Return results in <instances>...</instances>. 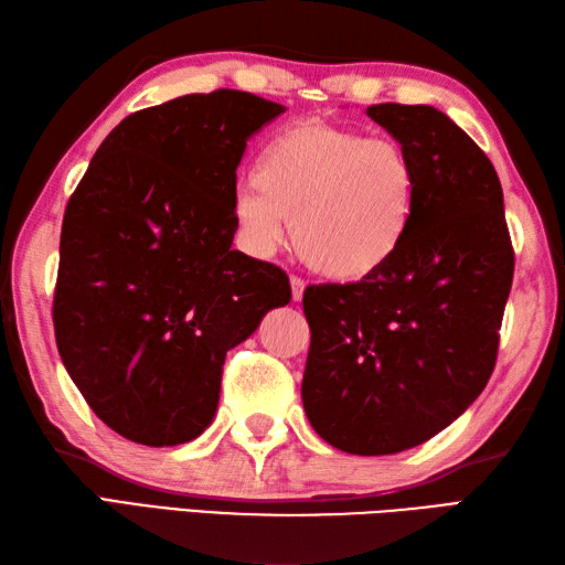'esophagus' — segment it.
<instances>
[{"mask_svg":"<svg viewBox=\"0 0 565 565\" xmlns=\"http://www.w3.org/2000/svg\"><path fill=\"white\" fill-rule=\"evenodd\" d=\"M303 289H306V281L301 279V276H291V296H294V301H301Z\"/></svg>","mask_w":565,"mask_h":565,"instance_id":"34e87169","label":"esophagus"}]
</instances>
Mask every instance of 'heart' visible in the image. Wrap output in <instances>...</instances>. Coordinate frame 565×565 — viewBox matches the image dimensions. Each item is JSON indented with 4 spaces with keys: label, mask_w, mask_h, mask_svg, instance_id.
<instances>
[{
    "label": "heart",
    "mask_w": 565,
    "mask_h": 565,
    "mask_svg": "<svg viewBox=\"0 0 565 565\" xmlns=\"http://www.w3.org/2000/svg\"><path fill=\"white\" fill-rule=\"evenodd\" d=\"M417 172L393 138H366L328 121L294 124L239 186L233 215L255 257L284 245L286 225L310 269L334 281H364L398 255L413 225Z\"/></svg>",
    "instance_id": "b5f03b06"
}]
</instances>
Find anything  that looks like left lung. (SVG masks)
I'll list each match as a JSON object with an SVG mask.
<instances>
[{
  "instance_id": "left-lung-1",
  "label": "left lung",
  "mask_w": 565,
  "mask_h": 565,
  "mask_svg": "<svg viewBox=\"0 0 565 565\" xmlns=\"http://www.w3.org/2000/svg\"><path fill=\"white\" fill-rule=\"evenodd\" d=\"M411 152L413 225L376 276L303 294V407L334 449L398 454L471 405L493 374L514 249L488 154L435 106L366 109Z\"/></svg>"
}]
</instances>
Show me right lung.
I'll return each mask as SVG.
<instances>
[{
	"label": "right lung",
	"instance_id": "obj_1",
	"mask_svg": "<svg viewBox=\"0 0 565 565\" xmlns=\"http://www.w3.org/2000/svg\"><path fill=\"white\" fill-rule=\"evenodd\" d=\"M284 111L215 89L130 114L67 201L57 352L94 415L130 441L196 439L218 407L227 350L291 301L284 269L231 249L235 170Z\"/></svg>",
	"mask_w": 565,
	"mask_h": 565
}]
</instances>
